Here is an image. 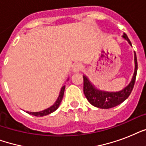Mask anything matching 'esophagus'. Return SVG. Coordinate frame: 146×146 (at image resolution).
I'll use <instances>...</instances> for the list:
<instances>
[{"label":"esophagus","mask_w":146,"mask_h":146,"mask_svg":"<svg viewBox=\"0 0 146 146\" xmlns=\"http://www.w3.org/2000/svg\"><path fill=\"white\" fill-rule=\"evenodd\" d=\"M82 68V65L80 63H76L73 66V73H77L80 71Z\"/></svg>","instance_id":"esophagus-1"}]
</instances>
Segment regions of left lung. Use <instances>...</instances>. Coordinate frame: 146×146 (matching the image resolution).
I'll return each instance as SVG.
<instances>
[{
    "instance_id": "1",
    "label": "left lung",
    "mask_w": 146,
    "mask_h": 146,
    "mask_svg": "<svg viewBox=\"0 0 146 146\" xmlns=\"http://www.w3.org/2000/svg\"><path fill=\"white\" fill-rule=\"evenodd\" d=\"M122 37L127 40L128 43L132 46L131 42L125 33H123ZM134 62H135V70H134V73L131 81L127 86L120 91L107 92L98 89L90 82L89 78L86 75H83V92L89 103L96 108L108 109L117 106L118 104L124 102L131 93L132 90L133 89L135 80H136L138 65H137V59H136L135 51H134Z\"/></svg>"
}]
</instances>
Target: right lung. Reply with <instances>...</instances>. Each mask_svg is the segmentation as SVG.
I'll return each mask as SVG.
<instances>
[{
  "mask_svg": "<svg viewBox=\"0 0 146 146\" xmlns=\"http://www.w3.org/2000/svg\"><path fill=\"white\" fill-rule=\"evenodd\" d=\"M69 79L66 81H68ZM64 90H65V86L62 87L61 89H60V92L59 96L57 98V99L56 100V102L54 103L53 105H51L50 107L48 108L44 109L43 111H38V112H31V111H26V113H29V114H32V115L36 116V117H43V116H46L48 114H50L52 112L55 111L57 110L60 106V104L61 103L62 99H63V96H64Z\"/></svg>",
  "mask_w": 146,
  "mask_h": 146,
  "instance_id": "obj_1",
  "label": "right lung"
}]
</instances>
